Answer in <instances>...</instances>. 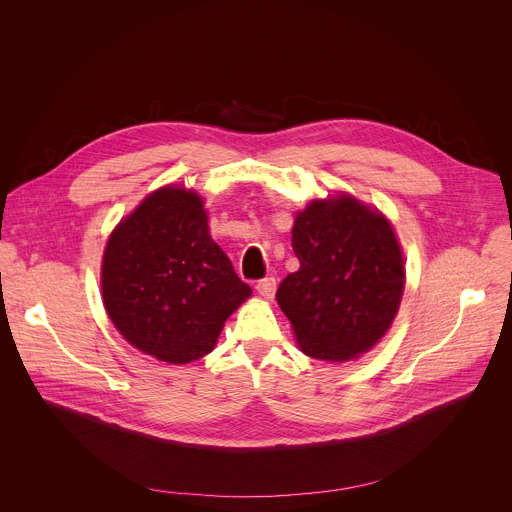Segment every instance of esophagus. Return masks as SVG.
<instances>
[{"label": "esophagus", "instance_id": "1", "mask_svg": "<svg viewBox=\"0 0 512 512\" xmlns=\"http://www.w3.org/2000/svg\"><path fill=\"white\" fill-rule=\"evenodd\" d=\"M275 289H277L275 277H265V279H261V281L257 283V291H259V296H261L263 300H273Z\"/></svg>", "mask_w": 512, "mask_h": 512}]
</instances>
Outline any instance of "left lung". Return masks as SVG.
Masks as SVG:
<instances>
[{
    "label": "left lung",
    "instance_id": "obj_1",
    "mask_svg": "<svg viewBox=\"0 0 512 512\" xmlns=\"http://www.w3.org/2000/svg\"><path fill=\"white\" fill-rule=\"evenodd\" d=\"M291 245L300 269L277 304L298 348L318 360L348 362L389 332L405 291V257L389 218L348 192L298 210Z\"/></svg>",
    "mask_w": 512,
    "mask_h": 512
}]
</instances>
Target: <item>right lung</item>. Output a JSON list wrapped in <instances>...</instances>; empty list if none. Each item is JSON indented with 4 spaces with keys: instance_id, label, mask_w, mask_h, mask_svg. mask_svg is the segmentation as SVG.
Listing matches in <instances>:
<instances>
[{
    "instance_id": "right-lung-1",
    "label": "right lung",
    "mask_w": 512,
    "mask_h": 512,
    "mask_svg": "<svg viewBox=\"0 0 512 512\" xmlns=\"http://www.w3.org/2000/svg\"><path fill=\"white\" fill-rule=\"evenodd\" d=\"M253 296L208 231L204 198L166 184L111 231L101 298L117 332L168 364L206 356L229 316Z\"/></svg>"
}]
</instances>
